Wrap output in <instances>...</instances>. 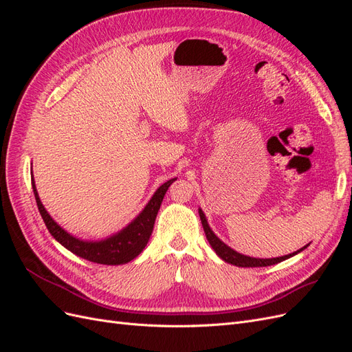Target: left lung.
Returning a JSON list of instances; mask_svg holds the SVG:
<instances>
[{"label":"left lung","mask_w":352,"mask_h":352,"mask_svg":"<svg viewBox=\"0 0 352 352\" xmlns=\"http://www.w3.org/2000/svg\"><path fill=\"white\" fill-rule=\"evenodd\" d=\"M199 212V219H201V223H202V228H204V232H206V236L211 245V248L216 251V254L219 255V257L221 260H225L226 263L229 264H233V265H238V267H265V265H273V264H278L286 258H291L292 255L301 252L302 250L307 248V245L304 248L298 250L292 254H287V255H283V257H276V258H254V257H248V255H243V254H239L236 252L235 250H232L230 247H228V245L225 242H221L216 235L214 232H212L208 226L207 223V219H206V214L202 212V210L199 208L198 210Z\"/></svg>","instance_id":"left-lung-1"}]
</instances>
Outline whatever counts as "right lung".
I'll list each match as a JSON object with an SVG mask.
<instances>
[{"label":"right lung","mask_w":352,"mask_h":352,"mask_svg":"<svg viewBox=\"0 0 352 352\" xmlns=\"http://www.w3.org/2000/svg\"><path fill=\"white\" fill-rule=\"evenodd\" d=\"M175 180L176 179H170L166 184L160 186L155 190L153 198L150 199V202L145 206V208L124 229L102 241H82L76 236L70 235V233H67L63 228H60L54 221V219L48 214V211L44 208V206H42L35 186L34 175H32V188H34L36 206L42 219H44L45 226L57 242H60L63 247L67 248L73 254H76L80 258L98 264L117 265L132 261L142 252L145 245L150 241L160 206H162L168 186L172 185Z\"/></svg>","instance_id":"1"}]
</instances>
